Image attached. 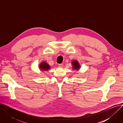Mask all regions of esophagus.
<instances>
[{
  "label": "esophagus",
  "instance_id": "1",
  "mask_svg": "<svg viewBox=\"0 0 123 123\" xmlns=\"http://www.w3.org/2000/svg\"><path fill=\"white\" fill-rule=\"evenodd\" d=\"M58 66L59 67H63V66H64V65H63V64H59L58 65Z\"/></svg>",
  "mask_w": 123,
  "mask_h": 123
}]
</instances>
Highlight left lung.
I'll return each mask as SVG.
<instances>
[{
  "instance_id": "1",
  "label": "left lung",
  "mask_w": 123,
  "mask_h": 123,
  "mask_svg": "<svg viewBox=\"0 0 123 123\" xmlns=\"http://www.w3.org/2000/svg\"><path fill=\"white\" fill-rule=\"evenodd\" d=\"M72 64L73 65L74 68V69H78L79 68V64L76 61H74L72 62Z\"/></svg>"
}]
</instances>
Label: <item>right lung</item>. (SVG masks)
Listing matches in <instances>:
<instances>
[{"instance_id":"add662e5","label":"right lung","mask_w":123,"mask_h":123,"mask_svg":"<svg viewBox=\"0 0 123 123\" xmlns=\"http://www.w3.org/2000/svg\"><path fill=\"white\" fill-rule=\"evenodd\" d=\"M40 68L44 70V71H47L48 69L49 68V65L46 62H42L39 66Z\"/></svg>"}]
</instances>
